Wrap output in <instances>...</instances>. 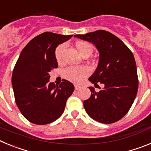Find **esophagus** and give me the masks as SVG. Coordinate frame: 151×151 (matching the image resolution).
I'll list each match as a JSON object with an SVG mask.
<instances>
[{
    "label": "esophagus",
    "mask_w": 151,
    "mask_h": 151,
    "mask_svg": "<svg viewBox=\"0 0 151 151\" xmlns=\"http://www.w3.org/2000/svg\"><path fill=\"white\" fill-rule=\"evenodd\" d=\"M82 87H81V86H79V85H75V89H76V90H78V89H80Z\"/></svg>",
    "instance_id": "34e87169"
}]
</instances>
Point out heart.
I'll return each instance as SVG.
<instances>
[{"mask_svg": "<svg viewBox=\"0 0 151 151\" xmlns=\"http://www.w3.org/2000/svg\"><path fill=\"white\" fill-rule=\"evenodd\" d=\"M66 44H61L55 50V58L58 63L62 61V54L66 48ZM76 47L81 54L87 51L93 50L92 45L86 41H78L76 43ZM90 73V69L87 66H70L66 69L63 72L64 77L70 82L74 83L82 82L85 77Z\"/></svg>", "mask_w": 151, "mask_h": 151, "instance_id": "obj_1", "label": "heart"}]
</instances>
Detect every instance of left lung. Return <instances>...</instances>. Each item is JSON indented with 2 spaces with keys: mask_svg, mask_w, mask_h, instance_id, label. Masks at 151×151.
<instances>
[{
  "mask_svg": "<svg viewBox=\"0 0 151 151\" xmlns=\"http://www.w3.org/2000/svg\"><path fill=\"white\" fill-rule=\"evenodd\" d=\"M74 36L93 43L100 53L97 69L88 80L95 86L103 84L104 88L96 92L89 87L91 95L83 103L85 111L97 122H117L129 112L138 92L134 55L119 38L106 31Z\"/></svg>",
  "mask_w": 151,
  "mask_h": 151,
  "instance_id": "obj_1",
  "label": "left lung"
}]
</instances>
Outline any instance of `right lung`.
Segmentation results:
<instances>
[{"mask_svg":"<svg viewBox=\"0 0 151 151\" xmlns=\"http://www.w3.org/2000/svg\"><path fill=\"white\" fill-rule=\"evenodd\" d=\"M72 37L42 33L29 41L17 60L12 75L13 93L19 110L29 122L46 125L63 113L74 85L65 79L59 86L49 83V73L58 66L56 47Z\"/></svg>","mask_w":151,"mask_h":151,"instance_id":"obj_1","label":"right lung"}]
</instances>
